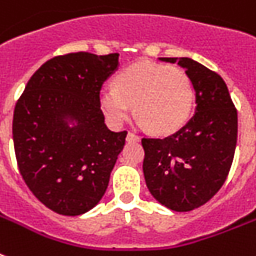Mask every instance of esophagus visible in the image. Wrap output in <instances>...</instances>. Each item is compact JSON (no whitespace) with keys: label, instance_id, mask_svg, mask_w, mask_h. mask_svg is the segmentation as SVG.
<instances>
[{"label":"esophagus","instance_id":"1","mask_svg":"<svg viewBox=\"0 0 256 256\" xmlns=\"http://www.w3.org/2000/svg\"><path fill=\"white\" fill-rule=\"evenodd\" d=\"M126 140H128V142H140V136H136L134 132H128Z\"/></svg>","mask_w":256,"mask_h":256}]
</instances>
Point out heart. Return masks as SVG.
I'll return each mask as SVG.
<instances>
[{
	"label": "heart",
	"mask_w": 256,
	"mask_h": 256,
	"mask_svg": "<svg viewBox=\"0 0 256 256\" xmlns=\"http://www.w3.org/2000/svg\"><path fill=\"white\" fill-rule=\"evenodd\" d=\"M192 82L184 70L156 62H136L116 74L114 86L100 92L108 124L120 128L136 104L140 128L168 136L182 128L194 108Z\"/></svg>",
	"instance_id": "1"
}]
</instances>
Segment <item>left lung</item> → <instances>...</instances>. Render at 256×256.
Instances as JSON below:
<instances>
[{
	"label": "left lung",
	"mask_w": 256,
	"mask_h": 256,
	"mask_svg": "<svg viewBox=\"0 0 256 256\" xmlns=\"http://www.w3.org/2000/svg\"><path fill=\"white\" fill-rule=\"evenodd\" d=\"M184 69L195 114L168 138H144V175L154 198L170 210L198 208L219 191L234 160L238 112L220 76L187 57L158 58Z\"/></svg>",
	"instance_id": "obj_1"
}]
</instances>
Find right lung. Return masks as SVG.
Instances as JSON below:
<instances>
[{
  "label": "right lung",
  "mask_w": 256,
  "mask_h": 256,
  "mask_svg": "<svg viewBox=\"0 0 256 256\" xmlns=\"http://www.w3.org/2000/svg\"><path fill=\"white\" fill-rule=\"evenodd\" d=\"M118 66V53L58 56L32 76L16 104L20 172L36 198L57 214H85L108 188L128 132L104 124L100 92Z\"/></svg>",
  "instance_id": "add662e5"
}]
</instances>
